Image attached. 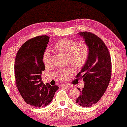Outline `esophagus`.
I'll use <instances>...</instances> for the list:
<instances>
[{
	"label": "esophagus",
	"mask_w": 127,
	"mask_h": 127,
	"mask_svg": "<svg viewBox=\"0 0 127 127\" xmlns=\"http://www.w3.org/2000/svg\"><path fill=\"white\" fill-rule=\"evenodd\" d=\"M62 87H64V88H73V85H70V84H63L62 85Z\"/></svg>",
	"instance_id": "34e87169"
}]
</instances>
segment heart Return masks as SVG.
I'll return each mask as SVG.
<instances>
[{"label": "heart", "instance_id": "1", "mask_svg": "<svg viewBox=\"0 0 127 127\" xmlns=\"http://www.w3.org/2000/svg\"><path fill=\"white\" fill-rule=\"evenodd\" d=\"M53 50L66 57L68 64L74 69L82 68L88 61L90 55V46L85 42L78 43L73 39H62L54 45ZM43 62L47 66L50 63V54L46 51L43 55ZM72 73L68 68L63 69L58 73V76L63 81Z\"/></svg>", "mask_w": 127, "mask_h": 127}]
</instances>
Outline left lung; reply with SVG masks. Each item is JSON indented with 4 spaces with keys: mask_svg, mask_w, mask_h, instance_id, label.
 <instances>
[{
    "mask_svg": "<svg viewBox=\"0 0 127 127\" xmlns=\"http://www.w3.org/2000/svg\"><path fill=\"white\" fill-rule=\"evenodd\" d=\"M79 34L90 46V55L85 65L76 78L83 79L84 87L76 102L82 107H90L97 103L108 87L112 73L110 54L100 37L91 32H83Z\"/></svg>",
    "mask_w": 127,
    "mask_h": 127,
    "instance_id": "1",
    "label": "left lung"
}]
</instances>
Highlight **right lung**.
<instances>
[{
    "mask_svg": "<svg viewBox=\"0 0 127 127\" xmlns=\"http://www.w3.org/2000/svg\"><path fill=\"white\" fill-rule=\"evenodd\" d=\"M49 40L46 35L29 39L16 55V86L24 101L36 107L48 105L59 89L57 85H45L42 81V72L45 70L43 55Z\"/></svg>",
    "mask_w": 127,
    "mask_h": 127,
    "instance_id": "1",
    "label": "right lung"
}]
</instances>
